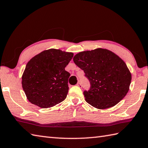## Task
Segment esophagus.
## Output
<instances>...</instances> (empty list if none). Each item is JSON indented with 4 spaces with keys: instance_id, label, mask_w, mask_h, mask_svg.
I'll list each match as a JSON object with an SVG mask.
<instances>
[{
    "instance_id": "esophagus-1",
    "label": "esophagus",
    "mask_w": 148,
    "mask_h": 148,
    "mask_svg": "<svg viewBox=\"0 0 148 148\" xmlns=\"http://www.w3.org/2000/svg\"><path fill=\"white\" fill-rule=\"evenodd\" d=\"M76 85H77V86L80 87V88H81V86H81V84L80 83H77V84H76Z\"/></svg>"
}]
</instances>
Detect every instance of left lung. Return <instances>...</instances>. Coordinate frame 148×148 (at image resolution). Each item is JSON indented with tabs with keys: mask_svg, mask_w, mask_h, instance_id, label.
Segmentation results:
<instances>
[{
	"mask_svg": "<svg viewBox=\"0 0 148 148\" xmlns=\"http://www.w3.org/2000/svg\"><path fill=\"white\" fill-rule=\"evenodd\" d=\"M73 61L90 82L85 100L94 108L105 109L117 104L127 95L132 75L125 62L110 50L97 48L79 52Z\"/></svg>",
	"mask_w": 148,
	"mask_h": 148,
	"instance_id": "8db88e82",
	"label": "left lung"
}]
</instances>
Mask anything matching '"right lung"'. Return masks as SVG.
Listing matches in <instances>:
<instances>
[{
  "mask_svg": "<svg viewBox=\"0 0 148 148\" xmlns=\"http://www.w3.org/2000/svg\"><path fill=\"white\" fill-rule=\"evenodd\" d=\"M73 56V53L49 49L30 60L21 77L22 88L30 102L48 108L65 99L71 74L65 68Z\"/></svg>",
  "mask_w": 148,
  "mask_h": 148,
  "instance_id": "right-lung-1",
  "label": "right lung"
}]
</instances>
